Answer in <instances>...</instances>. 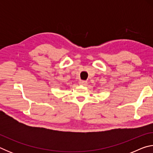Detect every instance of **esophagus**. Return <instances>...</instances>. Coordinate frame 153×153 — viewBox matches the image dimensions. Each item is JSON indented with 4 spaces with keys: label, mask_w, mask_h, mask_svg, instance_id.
<instances>
[{
    "label": "esophagus",
    "mask_w": 153,
    "mask_h": 153,
    "mask_svg": "<svg viewBox=\"0 0 153 153\" xmlns=\"http://www.w3.org/2000/svg\"><path fill=\"white\" fill-rule=\"evenodd\" d=\"M79 85H82V86H86L88 82L87 81H85V80H81V81H79Z\"/></svg>",
    "instance_id": "obj_1"
}]
</instances>
